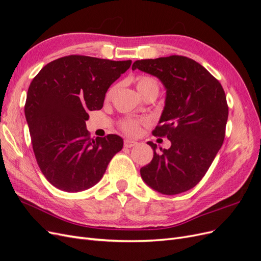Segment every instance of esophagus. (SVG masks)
I'll use <instances>...</instances> for the list:
<instances>
[{"mask_svg":"<svg viewBox=\"0 0 261 261\" xmlns=\"http://www.w3.org/2000/svg\"><path fill=\"white\" fill-rule=\"evenodd\" d=\"M135 145H137L136 140H132V139H125L124 140V147H126V148H132Z\"/></svg>","mask_w":261,"mask_h":261,"instance_id":"esophagus-1","label":"esophagus"}]
</instances>
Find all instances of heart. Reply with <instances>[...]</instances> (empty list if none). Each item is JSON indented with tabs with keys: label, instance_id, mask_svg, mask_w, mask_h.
<instances>
[{
	"label": "heart",
	"instance_id": "obj_1",
	"mask_svg": "<svg viewBox=\"0 0 261 261\" xmlns=\"http://www.w3.org/2000/svg\"><path fill=\"white\" fill-rule=\"evenodd\" d=\"M136 88L140 96L145 98L149 94H155L158 96L160 90L159 82L156 78L150 75H141L136 78ZM114 92V88H111L107 92V99L111 98ZM146 123L145 120H135V118H125L124 121L121 122V128L128 135H137L140 130L141 125Z\"/></svg>",
	"mask_w": 261,
	"mask_h": 261
}]
</instances>
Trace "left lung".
<instances>
[{"label": "left lung", "instance_id": "1", "mask_svg": "<svg viewBox=\"0 0 261 261\" xmlns=\"http://www.w3.org/2000/svg\"><path fill=\"white\" fill-rule=\"evenodd\" d=\"M132 69L159 78L167 90L159 124L152 134L167 137L169 149L148 141L151 162L141 178L154 191L176 195L195 187L223 144L228 107L222 86L199 63L180 55L139 60Z\"/></svg>", "mask_w": 261, "mask_h": 261}]
</instances>
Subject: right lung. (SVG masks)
Instances as JSON below:
<instances>
[{"label":"right lung","instance_id":"add662e5","mask_svg":"<svg viewBox=\"0 0 261 261\" xmlns=\"http://www.w3.org/2000/svg\"><path fill=\"white\" fill-rule=\"evenodd\" d=\"M130 64L68 55L50 62L31 82L25 116L37 163L54 187L68 193L92 187L122 150L117 135L90 138L86 121Z\"/></svg>","mask_w":261,"mask_h":261}]
</instances>
